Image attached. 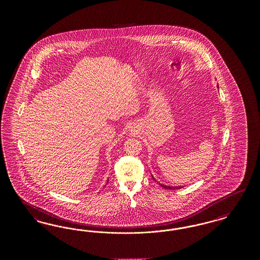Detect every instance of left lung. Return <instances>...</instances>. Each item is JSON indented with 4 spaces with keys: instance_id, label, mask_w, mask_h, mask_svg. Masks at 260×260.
<instances>
[{
    "instance_id": "left-lung-1",
    "label": "left lung",
    "mask_w": 260,
    "mask_h": 260,
    "mask_svg": "<svg viewBox=\"0 0 260 260\" xmlns=\"http://www.w3.org/2000/svg\"><path fill=\"white\" fill-rule=\"evenodd\" d=\"M152 177H153V176H152ZM153 179L155 180V178H154V177H153ZM160 185H161V187H164L165 189H180V188H182L181 186H177V187H171V186L164 185V184H161V183H160Z\"/></svg>"
}]
</instances>
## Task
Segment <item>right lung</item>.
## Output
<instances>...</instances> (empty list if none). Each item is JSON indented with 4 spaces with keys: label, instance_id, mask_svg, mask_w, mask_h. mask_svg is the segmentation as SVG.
I'll use <instances>...</instances> for the list:
<instances>
[{
    "label": "right lung",
    "instance_id": "right-lung-1",
    "mask_svg": "<svg viewBox=\"0 0 260 260\" xmlns=\"http://www.w3.org/2000/svg\"><path fill=\"white\" fill-rule=\"evenodd\" d=\"M107 182H108V181H107Z\"/></svg>",
    "mask_w": 260,
    "mask_h": 260
}]
</instances>
